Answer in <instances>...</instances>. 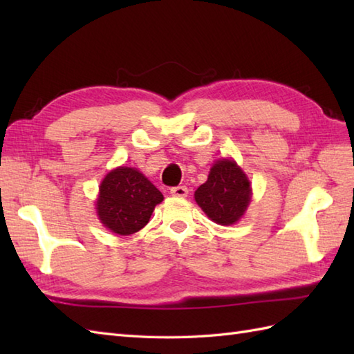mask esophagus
<instances>
[{"label":"esophagus","mask_w":354,"mask_h":354,"mask_svg":"<svg viewBox=\"0 0 354 354\" xmlns=\"http://www.w3.org/2000/svg\"><path fill=\"white\" fill-rule=\"evenodd\" d=\"M170 194L175 198H185L187 194H189V189H187L185 185L173 187V189H170Z\"/></svg>","instance_id":"1"}]
</instances>
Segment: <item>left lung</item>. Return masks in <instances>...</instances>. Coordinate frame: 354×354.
<instances>
[{
  "label": "left lung",
  "instance_id": "8db88e82",
  "mask_svg": "<svg viewBox=\"0 0 354 354\" xmlns=\"http://www.w3.org/2000/svg\"><path fill=\"white\" fill-rule=\"evenodd\" d=\"M194 199L213 222L232 225L250 205L251 185L234 161L222 160L209 170L207 183L196 190Z\"/></svg>",
  "mask_w": 354,
  "mask_h": 354
}]
</instances>
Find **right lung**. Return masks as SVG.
I'll use <instances>...</instances> for the list:
<instances>
[{
    "mask_svg": "<svg viewBox=\"0 0 354 354\" xmlns=\"http://www.w3.org/2000/svg\"><path fill=\"white\" fill-rule=\"evenodd\" d=\"M162 193L132 167L109 171L100 184L97 213L104 227L120 236H129L146 227Z\"/></svg>",
    "mask_w": 354,
    "mask_h": 354,
    "instance_id": "obj_1",
    "label": "right lung"
}]
</instances>
